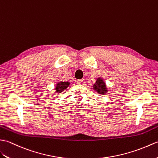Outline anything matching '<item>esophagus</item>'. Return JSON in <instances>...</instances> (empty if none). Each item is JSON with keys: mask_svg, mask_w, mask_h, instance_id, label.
<instances>
[{"mask_svg": "<svg viewBox=\"0 0 158 158\" xmlns=\"http://www.w3.org/2000/svg\"><path fill=\"white\" fill-rule=\"evenodd\" d=\"M77 82H78V84H79V85H83L84 80H78V81H77Z\"/></svg>", "mask_w": 158, "mask_h": 158, "instance_id": "esophagus-1", "label": "esophagus"}]
</instances>
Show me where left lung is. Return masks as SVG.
Wrapping results in <instances>:
<instances>
[{"instance_id":"left-lung-1","label":"left lung","mask_w":158,"mask_h":158,"mask_svg":"<svg viewBox=\"0 0 158 158\" xmlns=\"http://www.w3.org/2000/svg\"><path fill=\"white\" fill-rule=\"evenodd\" d=\"M93 89L94 90V92L99 94H101V95L106 94L109 92L108 87L106 82L104 79L101 77L97 78L95 83L93 85Z\"/></svg>"}]
</instances>
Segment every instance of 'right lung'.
<instances>
[{
  "label": "right lung",
  "instance_id": "right-lung-1",
  "mask_svg": "<svg viewBox=\"0 0 158 158\" xmlns=\"http://www.w3.org/2000/svg\"><path fill=\"white\" fill-rule=\"evenodd\" d=\"M70 85V82H64V81H59L55 84L54 86V90L56 93H61L64 92V90Z\"/></svg>",
  "mask_w": 158,
  "mask_h": 158
}]
</instances>
